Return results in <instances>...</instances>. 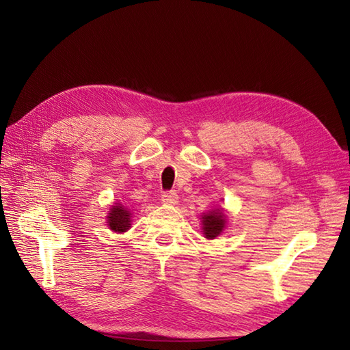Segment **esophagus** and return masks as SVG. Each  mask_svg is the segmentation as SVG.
<instances>
[{"label":"esophagus","mask_w":350,"mask_h":350,"mask_svg":"<svg viewBox=\"0 0 350 350\" xmlns=\"http://www.w3.org/2000/svg\"><path fill=\"white\" fill-rule=\"evenodd\" d=\"M162 203L165 204H176L177 200H179V196H177L176 191H165L162 194Z\"/></svg>","instance_id":"1"}]
</instances>
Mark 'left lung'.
Returning a JSON list of instances; mask_svg holds the SVG:
<instances>
[{"label": "left lung", "mask_w": 350, "mask_h": 350, "mask_svg": "<svg viewBox=\"0 0 350 350\" xmlns=\"http://www.w3.org/2000/svg\"><path fill=\"white\" fill-rule=\"evenodd\" d=\"M203 219V233L207 239H215L219 236L226 226V215L222 211H215L204 215Z\"/></svg>", "instance_id": "left-lung-1"}]
</instances>
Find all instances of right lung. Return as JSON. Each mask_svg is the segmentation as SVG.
Listing matches in <instances>:
<instances>
[{
    "label": "right lung",
    "instance_id": "add662e5",
    "mask_svg": "<svg viewBox=\"0 0 350 350\" xmlns=\"http://www.w3.org/2000/svg\"><path fill=\"white\" fill-rule=\"evenodd\" d=\"M108 227L116 233H123L131 227V213L122 204H116L108 215Z\"/></svg>",
    "mask_w": 350,
    "mask_h": 350
}]
</instances>
